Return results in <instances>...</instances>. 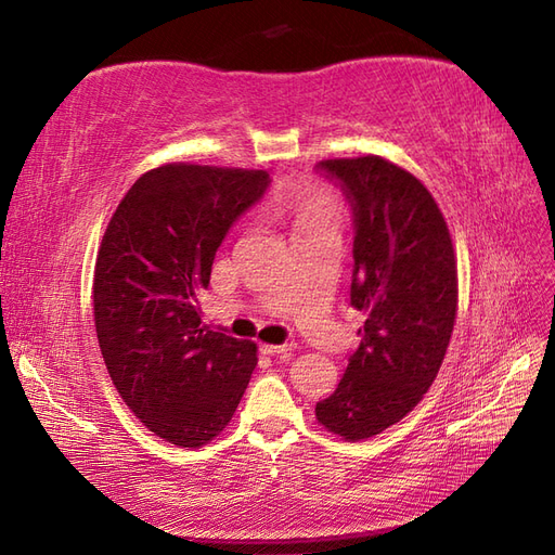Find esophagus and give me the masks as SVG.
Listing matches in <instances>:
<instances>
[{
	"label": "esophagus",
	"instance_id": "esophagus-1",
	"mask_svg": "<svg viewBox=\"0 0 555 555\" xmlns=\"http://www.w3.org/2000/svg\"><path fill=\"white\" fill-rule=\"evenodd\" d=\"M261 351L263 354H278V357H282V359H287V357H292V351H294V343H284V345H261Z\"/></svg>",
	"mask_w": 555,
	"mask_h": 555
}]
</instances>
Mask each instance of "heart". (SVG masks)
Wrapping results in <instances>:
<instances>
[{
    "label": "heart",
    "mask_w": 555,
    "mask_h": 555,
    "mask_svg": "<svg viewBox=\"0 0 555 555\" xmlns=\"http://www.w3.org/2000/svg\"><path fill=\"white\" fill-rule=\"evenodd\" d=\"M298 220L300 227H317V224H335V204L324 190H310L298 198Z\"/></svg>",
    "instance_id": "1"
}]
</instances>
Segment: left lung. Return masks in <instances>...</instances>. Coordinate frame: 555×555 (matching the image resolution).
I'll return each instance as SVG.
<instances>
[{"label": "left lung", "mask_w": 555, "mask_h": 555, "mask_svg": "<svg viewBox=\"0 0 555 555\" xmlns=\"http://www.w3.org/2000/svg\"><path fill=\"white\" fill-rule=\"evenodd\" d=\"M354 217L349 300L365 312L361 345L317 422L345 440L398 424L438 377L456 322L459 278L444 217L422 180L382 157L326 159Z\"/></svg>", "instance_id": "left-lung-1"}]
</instances>
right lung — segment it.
<instances>
[{"instance_id":"obj_1","label":"right lung","mask_w":555,"mask_h":555,"mask_svg":"<svg viewBox=\"0 0 555 555\" xmlns=\"http://www.w3.org/2000/svg\"><path fill=\"white\" fill-rule=\"evenodd\" d=\"M266 171L166 164L120 201L94 268V326L127 408L162 440L201 447L236 412L257 345L201 324L217 247L257 201Z\"/></svg>"}]
</instances>
